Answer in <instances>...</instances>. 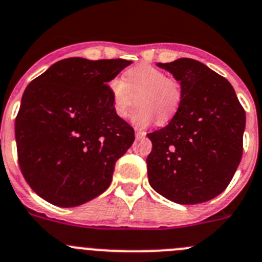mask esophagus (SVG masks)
<instances>
[{
	"mask_svg": "<svg viewBox=\"0 0 262 262\" xmlns=\"http://www.w3.org/2000/svg\"><path fill=\"white\" fill-rule=\"evenodd\" d=\"M145 135H147V133H145V131H141V129H136L135 131L136 139H143V138H145Z\"/></svg>",
	"mask_w": 262,
	"mask_h": 262,
	"instance_id": "34e87169",
	"label": "esophagus"
}]
</instances>
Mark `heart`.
I'll use <instances>...</instances> for the list:
<instances>
[{
	"instance_id": "1",
	"label": "heart",
	"mask_w": 262,
	"mask_h": 262,
	"mask_svg": "<svg viewBox=\"0 0 262 262\" xmlns=\"http://www.w3.org/2000/svg\"><path fill=\"white\" fill-rule=\"evenodd\" d=\"M107 88L114 113L121 118L128 115L138 98L133 122L139 127L149 126L156 118L158 123H166L178 112L182 100L178 81L152 64L131 67L124 73V80L113 78Z\"/></svg>"
}]
</instances>
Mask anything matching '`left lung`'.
<instances>
[{
    "label": "left lung",
    "mask_w": 262,
    "mask_h": 262,
    "mask_svg": "<svg viewBox=\"0 0 262 262\" xmlns=\"http://www.w3.org/2000/svg\"><path fill=\"white\" fill-rule=\"evenodd\" d=\"M157 66L181 83L182 100L170 123L148 134L149 184L174 203H205L226 189L241 164L246 112L227 79L201 62Z\"/></svg>",
    "instance_id": "8db88e82"
}]
</instances>
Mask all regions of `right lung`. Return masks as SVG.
Wrapping results in <instances>:
<instances>
[{"mask_svg": "<svg viewBox=\"0 0 262 262\" xmlns=\"http://www.w3.org/2000/svg\"><path fill=\"white\" fill-rule=\"evenodd\" d=\"M133 62L66 58L33 79L15 118L26 182L53 205L71 208L101 195L134 128L114 113L107 83Z\"/></svg>", "mask_w": 262, "mask_h": 262, "instance_id": "obj_1", "label": "right lung"}]
</instances>
